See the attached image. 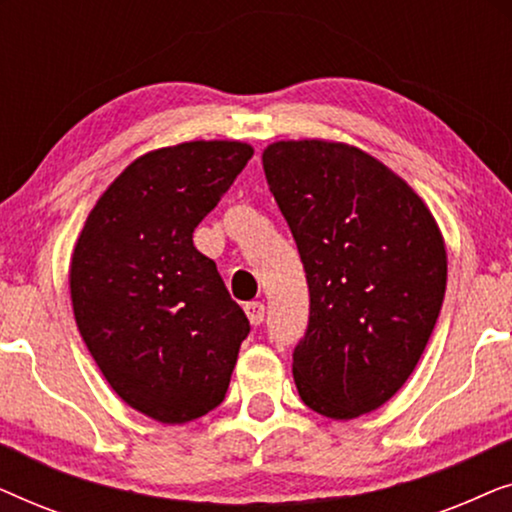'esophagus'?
Wrapping results in <instances>:
<instances>
[{"mask_svg":"<svg viewBox=\"0 0 512 512\" xmlns=\"http://www.w3.org/2000/svg\"><path fill=\"white\" fill-rule=\"evenodd\" d=\"M247 317L251 321V326H261L263 319H265V305L258 303V300H254V303H247Z\"/></svg>","mask_w":512,"mask_h":512,"instance_id":"34e87169","label":"esophagus"}]
</instances>
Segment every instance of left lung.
Wrapping results in <instances>:
<instances>
[{
  "instance_id": "left-lung-1",
  "label": "left lung",
  "mask_w": 512,
  "mask_h": 512,
  "mask_svg": "<svg viewBox=\"0 0 512 512\" xmlns=\"http://www.w3.org/2000/svg\"><path fill=\"white\" fill-rule=\"evenodd\" d=\"M263 170L310 289V321L293 349L298 394L331 419L373 412L403 387L436 326L447 282L438 223L356 146L275 142Z\"/></svg>"
}]
</instances>
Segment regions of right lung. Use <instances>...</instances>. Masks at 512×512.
Segmentation results:
<instances>
[{
    "instance_id": "1",
    "label": "right lung",
    "mask_w": 512,
    "mask_h": 512,
    "mask_svg": "<svg viewBox=\"0 0 512 512\" xmlns=\"http://www.w3.org/2000/svg\"><path fill=\"white\" fill-rule=\"evenodd\" d=\"M254 149L184 142L118 174L76 240L69 289L76 326L111 389L163 424H186L226 398L249 319L193 230Z\"/></svg>"
}]
</instances>
